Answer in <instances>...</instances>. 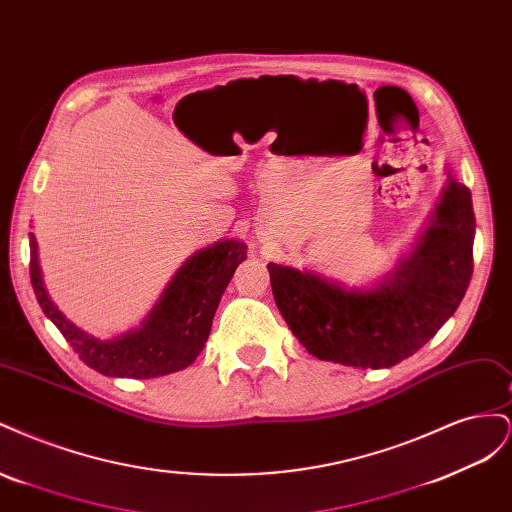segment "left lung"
<instances>
[{"mask_svg":"<svg viewBox=\"0 0 512 512\" xmlns=\"http://www.w3.org/2000/svg\"><path fill=\"white\" fill-rule=\"evenodd\" d=\"M474 232L472 194L451 175L425 235L374 288H346L314 271L269 262L273 299L316 359L393 367L455 314L472 280Z\"/></svg>","mask_w":512,"mask_h":512,"instance_id":"obj_1","label":"left lung"}]
</instances>
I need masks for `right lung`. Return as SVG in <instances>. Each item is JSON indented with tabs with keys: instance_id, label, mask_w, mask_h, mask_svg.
Returning <instances> with one entry per match:
<instances>
[{
	"instance_id": "add662e5",
	"label": "right lung",
	"mask_w": 512,
	"mask_h": 512,
	"mask_svg": "<svg viewBox=\"0 0 512 512\" xmlns=\"http://www.w3.org/2000/svg\"><path fill=\"white\" fill-rule=\"evenodd\" d=\"M29 247V275L46 318H51L87 367L104 376L136 380L173 374L196 361L207 344L215 309L230 277L247 258L243 241L228 239L205 247L185 260L141 327L113 339H98L74 327L49 299L34 235H29Z\"/></svg>"
}]
</instances>
